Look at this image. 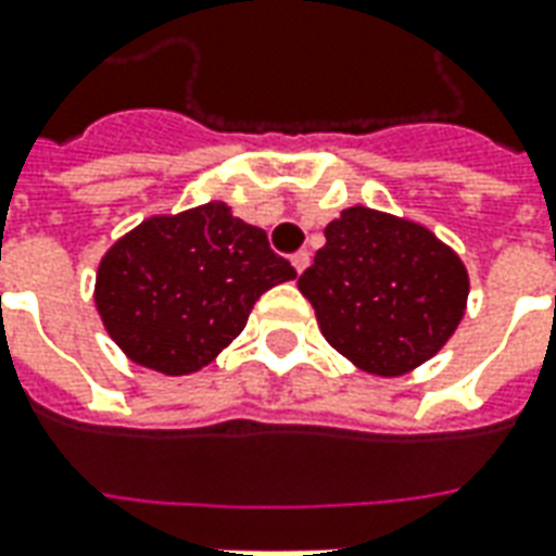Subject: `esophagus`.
Listing matches in <instances>:
<instances>
[{
	"mask_svg": "<svg viewBox=\"0 0 556 556\" xmlns=\"http://www.w3.org/2000/svg\"><path fill=\"white\" fill-rule=\"evenodd\" d=\"M291 267H294L298 274H304L306 267H309V252H306V250L294 252V255H291Z\"/></svg>",
	"mask_w": 556,
	"mask_h": 556,
	"instance_id": "34e87169",
	"label": "esophagus"
}]
</instances>
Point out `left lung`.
<instances>
[{
    "mask_svg": "<svg viewBox=\"0 0 556 556\" xmlns=\"http://www.w3.org/2000/svg\"><path fill=\"white\" fill-rule=\"evenodd\" d=\"M298 289L343 358L397 379L452 340L467 313L469 274L427 225L355 204L328 223Z\"/></svg>",
    "mask_w": 556,
    "mask_h": 556,
    "instance_id": "left-lung-1",
    "label": "left lung"
}]
</instances>
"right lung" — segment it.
Returning a JSON list of instances; mask_svg holds the SVG:
<instances>
[{
    "label": "right lung",
    "instance_id": "obj_1",
    "mask_svg": "<svg viewBox=\"0 0 556 556\" xmlns=\"http://www.w3.org/2000/svg\"><path fill=\"white\" fill-rule=\"evenodd\" d=\"M294 267L267 235L225 201L156 213L104 252L96 309L123 355L147 370L186 376L207 367L250 318L255 301Z\"/></svg>",
    "mask_w": 556,
    "mask_h": 556
}]
</instances>
